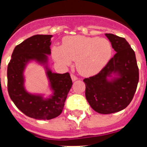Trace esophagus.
I'll use <instances>...</instances> for the list:
<instances>
[{
	"instance_id": "obj_1",
	"label": "esophagus",
	"mask_w": 147,
	"mask_h": 147,
	"mask_svg": "<svg viewBox=\"0 0 147 147\" xmlns=\"http://www.w3.org/2000/svg\"><path fill=\"white\" fill-rule=\"evenodd\" d=\"M71 80L73 81V82H75V81H76L77 79H78V78H77L76 76H74L73 74H71Z\"/></svg>"
}]
</instances>
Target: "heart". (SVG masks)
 Listing matches in <instances>:
<instances>
[{"label":"heart","mask_w":147,"mask_h":147,"mask_svg":"<svg viewBox=\"0 0 147 147\" xmlns=\"http://www.w3.org/2000/svg\"><path fill=\"white\" fill-rule=\"evenodd\" d=\"M112 46L105 38L73 36L65 38L62 46L52 48L53 59L62 66L76 61L77 71L83 76H92L100 71L112 55Z\"/></svg>","instance_id":"b5f03b06"}]
</instances>
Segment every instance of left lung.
Segmentation results:
<instances>
[{"label":"left lung","instance_id":"1","mask_svg":"<svg viewBox=\"0 0 147 147\" xmlns=\"http://www.w3.org/2000/svg\"><path fill=\"white\" fill-rule=\"evenodd\" d=\"M105 36L116 52L95 76L85 78V97L99 114L121 111L131 102L139 82V69L134 51L124 38L111 33Z\"/></svg>","mask_w":147,"mask_h":147}]
</instances>
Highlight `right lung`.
I'll return each mask as SVG.
<instances>
[{
	"label": "right lung",
	"mask_w": 147,
	"mask_h": 147,
	"mask_svg": "<svg viewBox=\"0 0 147 147\" xmlns=\"http://www.w3.org/2000/svg\"><path fill=\"white\" fill-rule=\"evenodd\" d=\"M53 35H35L17 45L13 51L7 66V89L10 99L26 116L37 120H50L62 113L72 82L68 72H53L49 67ZM35 61L45 68L51 93H30L25 87L24 71L30 62Z\"/></svg>",
	"instance_id": "right-lung-1"
}]
</instances>
